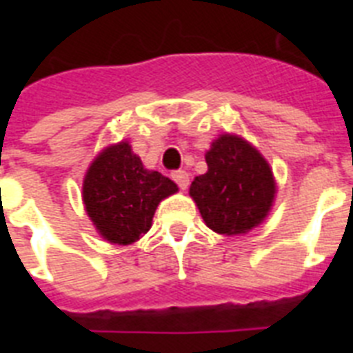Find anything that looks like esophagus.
Returning a JSON list of instances; mask_svg holds the SVG:
<instances>
[{
    "instance_id": "obj_1",
    "label": "esophagus",
    "mask_w": 353,
    "mask_h": 353,
    "mask_svg": "<svg viewBox=\"0 0 353 353\" xmlns=\"http://www.w3.org/2000/svg\"><path fill=\"white\" fill-rule=\"evenodd\" d=\"M172 179H174V181H176L177 185H179V188H181V190H187L188 181H190V179H188L187 172H183V170L174 172V174H172Z\"/></svg>"
}]
</instances>
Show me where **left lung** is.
Returning a JSON list of instances; mask_svg holds the SVG:
<instances>
[{
	"label": "left lung",
	"mask_w": 353,
	"mask_h": 353,
	"mask_svg": "<svg viewBox=\"0 0 353 353\" xmlns=\"http://www.w3.org/2000/svg\"><path fill=\"white\" fill-rule=\"evenodd\" d=\"M209 170L190 185L205 225L218 234H245L263 223L276 196L268 159L247 139L221 133L205 154Z\"/></svg>",
	"instance_id": "obj_1"
}]
</instances>
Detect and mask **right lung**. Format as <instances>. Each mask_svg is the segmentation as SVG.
Segmentation results:
<instances>
[{"mask_svg": "<svg viewBox=\"0 0 353 353\" xmlns=\"http://www.w3.org/2000/svg\"><path fill=\"white\" fill-rule=\"evenodd\" d=\"M176 192L172 179L144 168L128 141L102 148L82 183V201L93 227L101 238L117 245L143 238L157 205Z\"/></svg>", "mask_w": 353, "mask_h": 353, "instance_id": "right-lung-1", "label": "right lung"}]
</instances>
